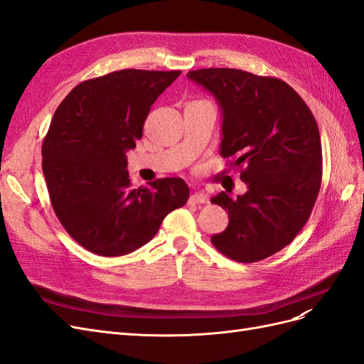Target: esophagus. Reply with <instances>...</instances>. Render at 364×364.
I'll return each instance as SVG.
<instances>
[{
	"instance_id": "34e87169",
	"label": "esophagus",
	"mask_w": 364,
	"mask_h": 364,
	"mask_svg": "<svg viewBox=\"0 0 364 364\" xmlns=\"http://www.w3.org/2000/svg\"><path fill=\"white\" fill-rule=\"evenodd\" d=\"M206 196L203 194V193H193L191 196H190V202L191 203H206Z\"/></svg>"
}]
</instances>
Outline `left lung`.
Masks as SVG:
<instances>
[{"label": "left lung", "instance_id": "obj_1", "mask_svg": "<svg viewBox=\"0 0 364 364\" xmlns=\"http://www.w3.org/2000/svg\"><path fill=\"white\" fill-rule=\"evenodd\" d=\"M211 92L222 111L220 155L243 167V196L222 191L211 202L229 225L211 237L218 252L255 262L290 245L310 218L322 182L321 135L310 107L274 77L232 68L186 74Z\"/></svg>", "mask_w": 364, "mask_h": 364}]
</instances>
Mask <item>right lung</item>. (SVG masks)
<instances>
[{"label":"right lung","instance_id":"right-lung-1","mask_svg":"<svg viewBox=\"0 0 364 364\" xmlns=\"http://www.w3.org/2000/svg\"><path fill=\"white\" fill-rule=\"evenodd\" d=\"M181 71L121 70L77 85L51 119L42 171L54 213L86 250L121 257L156 235L190 188L181 178L130 188L126 153L151 105Z\"/></svg>","mask_w":364,"mask_h":364}]
</instances>
